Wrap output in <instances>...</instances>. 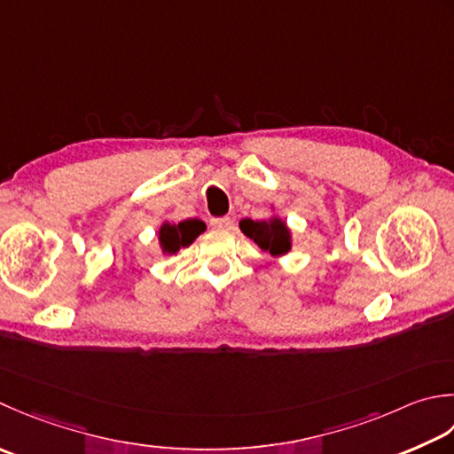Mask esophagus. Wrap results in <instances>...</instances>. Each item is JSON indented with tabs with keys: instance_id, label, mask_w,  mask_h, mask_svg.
Returning a JSON list of instances; mask_svg holds the SVG:
<instances>
[{
	"instance_id": "esophagus-1",
	"label": "esophagus",
	"mask_w": 454,
	"mask_h": 454,
	"mask_svg": "<svg viewBox=\"0 0 454 454\" xmlns=\"http://www.w3.org/2000/svg\"><path fill=\"white\" fill-rule=\"evenodd\" d=\"M210 226H212V228H216V230L230 228V226H232V220H230L228 216H222V218H210Z\"/></svg>"
}]
</instances>
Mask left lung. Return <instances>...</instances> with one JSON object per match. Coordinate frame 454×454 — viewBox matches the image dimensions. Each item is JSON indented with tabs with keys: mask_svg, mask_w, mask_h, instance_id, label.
I'll return each mask as SVG.
<instances>
[{
	"mask_svg": "<svg viewBox=\"0 0 454 454\" xmlns=\"http://www.w3.org/2000/svg\"><path fill=\"white\" fill-rule=\"evenodd\" d=\"M239 228H242V232L246 236H250L263 252H270L271 255H283L289 252V230L278 218L260 222L246 218L239 222Z\"/></svg>",
	"mask_w": 454,
	"mask_h": 454,
	"instance_id": "1",
	"label": "left lung"
}]
</instances>
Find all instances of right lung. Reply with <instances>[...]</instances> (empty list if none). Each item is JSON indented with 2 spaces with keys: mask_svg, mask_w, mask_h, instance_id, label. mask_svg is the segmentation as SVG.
I'll return each mask as SVG.
<instances>
[{
  "mask_svg": "<svg viewBox=\"0 0 454 454\" xmlns=\"http://www.w3.org/2000/svg\"><path fill=\"white\" fill-rule=\"evenodd\" d=\"M204 230V222L192 218L183 220L179 224H163L159 230V244H161L165 254H176L179 247H184L192 244V239L197 238Z\"/></svg>",
  "mask_w": 454,
  "mask_h": 454,
  "instance_id": "right-lung-1",
  "label": "right lung"
}]
</instances>
